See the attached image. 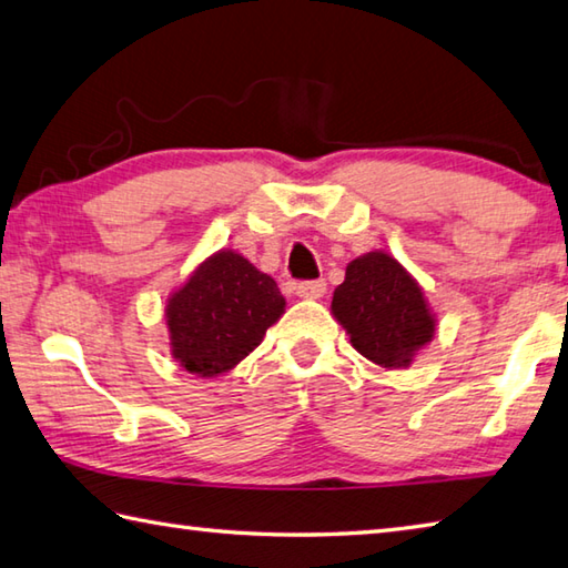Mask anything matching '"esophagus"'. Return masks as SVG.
Here are the masks:
<instances>
[{"label":"esophagus","mask_w":568,"mask_h":568,"mask_svg":"<svg viewBox=\"0 0 568 568\" xmlns=\"http://www.w3.org/2000/svg\"><path fill=\"white\" fill-rule=\"evenodd\" d=\"M295 293L305 297V301H317L325 295V281H305L295 285Z\"/></svg>","instance_id":"esophagus-1"}]
</instances>
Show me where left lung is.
I'll use <instances>...</instances> for the list:
<instances>
[{
  "mask_svg": "<svg viewBox=\"0 0 568 568\" xmlns=\"http://www.w3.org/2000/svg\"><path fill=\"white\" fill-rule=\"evenodd\" d=\"M329 311L357 353L387 369L412 365L437 329L419 283L385 251L347 263Z\"/></svg>",
  "mask_w": 568,
  "mask_h": 568,
  "instance_id": "1",
  "label": "left lung"
}]
</instances>
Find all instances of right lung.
Segmentation results:
<instances>
[{"label": "right lung", "mask_w": 568, "mask_h": 568, "mask_svg": "<svg viewBox=\"0 0 568 568\" xmlns=\"http://www.w3.org/2000/svg\"><path fill=\"white\" fill-rule=\"evenodd\" d=\"M283 313L285 297L273 277L229 248L205 257L163 311L173 359L199 377L233 369Z\"/></svg>", "instance_id": "right-lung-1"}]
</instances>
